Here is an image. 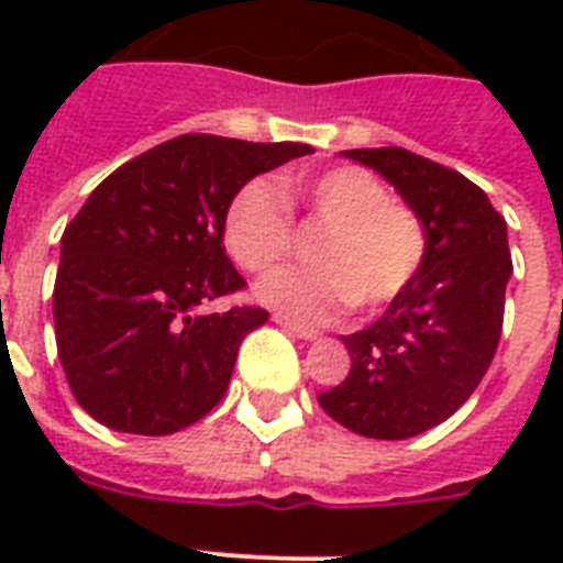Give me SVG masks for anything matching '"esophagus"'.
I'll return each mask as SVG.
<instances>
[{"instance_id":"1","label":"esophagus","mask_w":563,"mask_h":563,"mask_svg":"<svg viewBox=\"0 0 563 563\" xmlns=\"http://www.w3.org/2000/svg\"><path fill=\"white\" fill-rule=\"evenodd\" d=\"M274 321L283 327V330H289V333H295L298 339H307V342H312V339H318V330L316 327H307V324H298V321H291L289 316H274Z\"/></svg>"}]
</instances>
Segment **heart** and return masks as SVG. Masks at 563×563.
I'll list each match as a JSON object with an SVG mask.
<instances>
[{"label": "heart", "instance_id": "b5f03b06", "mask_svg": "<svg viewBox=\"0 0 563 563\" xmlns=\"http://www.w3.org/2000/svg\"><path fill=\"white\" fill-rule=\"evenodd\" d=\"M327 233L316 245L318 268L268 274L256 295L303 324H324L351 309H383L418 280L427 230L418 212L394 201L383 180L360 166H335L280 180ZM272 180L242 184L221 216L230 260L251 274L283 263L295 247V221Z\"/></svg>", "mask_w": 563, "mask_h": 563}]
</instances>
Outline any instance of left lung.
Segmentation results:
<instances>
[{
	"instance_id": "obj_1",
	"label": "left lung",
	"mask_w": 563,
	"mask_h": 563,
	"mask_svg": "<svg viewBox=\"0 0 563 563\" xmlns=\"http://www.w3.org/2000/svg\"><path fill=\"white\" fill-rule=\"evenodd\" d=\"M427 230L418 280L383 318L344 335L351 374L318 394L351 432L400 441L446 420L482 383L497 353L511 274L506 219L488 195L450 166L406 148H353Z\"/></svg>"
}]
</instances>
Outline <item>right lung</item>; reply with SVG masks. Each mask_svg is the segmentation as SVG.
<instances>
[{"label": "right lung", "mask_w": 563, "mask_h": 563, "mask_svg": "<svg viewBox=\"0 0 563 563\" xmlns=\"http://www.w3.org/2000/svg\"><path fill=\"white\" fill-rule=\"evenodd\" d=\"M303 154L312 145L184 134L92 189L60 236L52 291L57 360L87 415L117 432L172 435L224 397L239 344L268 312H203L245 289L221 216L242 184Z\"/></svg>", "instance_id": "obj_1"}]
</instances>
